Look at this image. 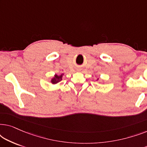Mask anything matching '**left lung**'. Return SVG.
Returning a JSON list of instances; mask_svg holds the SVG:
<instances>
[{
	"label": "left lung",
	"mask_w": 147,
	"mask_h": 147,
	"mask_svg": "<svg viewBox=\"0 0 147 147\" xmlns=\"http://www.w3.org/2000/svg\"><path fill=\"white\" fill-rule=\"evenodd\" d=\"M98 80H99V78H98V79H97V80H96V81H98Z\"/></svg>",
	"instance_id": "left-lung-1"
}]
</instances>
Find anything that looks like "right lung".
<instances>
[{
  "label": "right lung",
  "mask_w": 147,
  "mask_h": 147,
  "mask_svg": "<svg viewBox=\"0 0 147 147\" xmlns=\"http://www.w3.org/2000/svg\"><path fill=\"white\" fill-rule=\"evenodd\" d=\"M63 75H64L63 74H62L61 75H59V76L57 75V74H55L53 77L51 78V80H50V82H51L52 84H56L59 83V82H61L62 80V78H63Z\"/></svg>",
  "instance_id": "1"
}]
</instances>
